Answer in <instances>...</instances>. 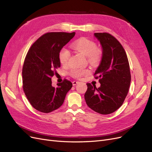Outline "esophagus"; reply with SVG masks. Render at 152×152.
Segmentation results:
<instances>
[{"label":"esophagus","mask_w":152,"mask_h":152,"mask_svg":"<svg viewBox=\"0 0 152 152\" xmlns=\"http://www.w3.org/2000/svg\"><path fill=\"white\" fill-rule=\"evenodd\" d=\"M78 83H79V82H77V81H73V82H72V84H73V86H76Z\"/></svg>","instance_id":"34e87169"}]
</instances>
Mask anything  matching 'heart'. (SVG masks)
I'll return each instance as SVG.
<instances>
[{"instance_id": "b5f03b06", "label": "heart", "mask_w": 152, "mask_h": 152, "mask_svg": "<svg viewBox=\"0 0 152 152\" xmlns=\"http://www.w3.org/2000/svg\"><path fill=\"white\" fill-rule=\"evenodd\" d=\"M71 48L75 51L87 56V61L93 65L98 64L102 59V51L96 48V44L93 41L86 37H81L75 40L71 44ZM70 52L66 48H62L59 53V60L62 65L65 66L68 64ZM90 73L89 69H73L70 75L75 78H80L88 75Z\"/></svg>"}]
</instances>
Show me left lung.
Returning a JSON list of instances; mask_svg holds the SVG:
<instances>
[{
    "label": "left lung",
    "mask_w": 152,
    "mask_h": 152,
    "mask_svg": "<svg viewBox=\"0 0 152 152\" xmlns=\"http://www.w3.org/2000/svg\"><path fill=\"white\" fill-rule=\"evenodd\" d=\"M102 47V61L94 73L101 86L87 83L84 94L88 107L103 115L115 112L123 104L131 83L129 64L121 44L108 33H94Z\"/></svg>",
    "instance_id": "obj_1"
}]
</instances>
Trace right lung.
<instances>
[{"instance_id": "add662e5", "label": "right lung", "mask_w": 152, "mask_h": 152, "mask_svg": "<svg viewBox=\"0 0 152 152\" xmlns=\"http://www.w3.org/2000/svg\"><path fill=\"white\" fill-rule=\"evenodd\" d=\"M75 32H49L42 35L31 45L23 66V89L35 109L49 113L63 104L72 83L66 79L57 87L52 86L51 77L60 67L59 53L75 36Z\"/></svg>"}]
</instances>
